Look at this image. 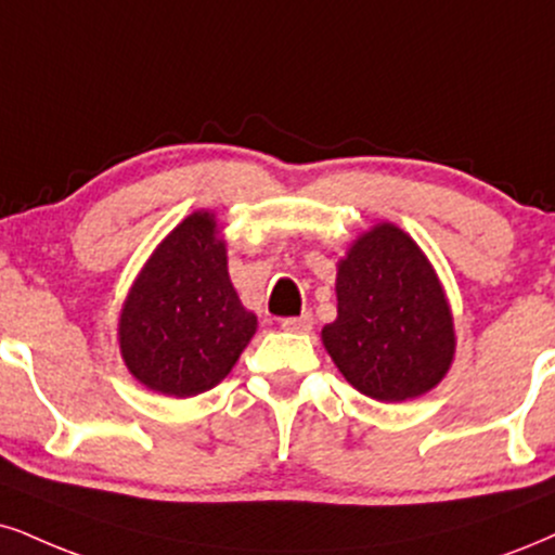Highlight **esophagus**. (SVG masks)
<instances>
[{
  "instance_id": "esophagus-1",
  "label": "esophagus",
  "mask_w": 555,
  "mask_h": 555,
  "mask_svg": "<svg viewBox=\"0 0 555 555\" xmlns=\"http://www.w3.org/2000/svg\"><path fill=\"white\" fill-rule=\"evenodd\" d=\"M280 326H283L285 332H293V334H306L313 330V317L309 311L300 313V317H288L280 321Z\"/></svg>"
}]
</instances>
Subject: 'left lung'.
Masks as SVG:
<instances>
[{
    "label": "left lung",
    "instance_id": "8db88e82",
    "mask_svg": "<svg viewBox=\"0 0 555 555\" xmlns=\"http://www.w3.org/2000/svg\"><path fill=\"white\" fill-rule=\"evenodd\" d=\"M326 352L360 393L406 401L444 378L455 352L453 317L433 264L391 223L362 234L337 272V321Z\"/></svg>",
    "mask_w": 555,
    "mask_h": 555
}]
</instances>
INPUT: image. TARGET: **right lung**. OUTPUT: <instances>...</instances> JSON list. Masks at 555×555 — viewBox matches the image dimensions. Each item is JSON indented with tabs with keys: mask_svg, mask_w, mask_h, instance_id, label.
<instances>
[{
	"mask_svg": "<svg viewBox=\"0 0 555 555\" xmlns=\"http://www.w3.org/2000/svg\"><path fill=\"white\" fill-rule=\"evenodd\" d=\"M257 330L225 270L214 214L188 216L159 244L120 313V352L152 391L188 399L229 375Z\"/></svg>",
	"mask_w": 555,
	"mask_h": 555,
	"instance_id": "obj_1",
	"label": "right lung"
}]
</instances>
